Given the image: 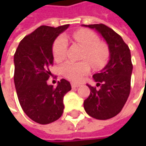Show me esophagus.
Masks as SVG:
<instances>
[{
    "mask_svg": "<svg viewBox=\"0 0 146 146\" xmlns=\"http://www.w3.org/2000/svg\"><path fill=\"white\" fill-rule=\"evenodd\" d=\"M81 85V84H78V83H72L71 84V86L73 87V88H78V87H79Z\"/></svg>",
    "mask_w": 146,
    "mask_h": 146,
    "instance_id": "1",
    "label": "esophagus"
}]
</instances>
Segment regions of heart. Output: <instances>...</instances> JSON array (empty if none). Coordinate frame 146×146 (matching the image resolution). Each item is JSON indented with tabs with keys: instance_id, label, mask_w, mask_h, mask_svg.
Here are the masks:
<instances>
[{
	"instance_id": "obj_1",
	"label": "heart",
	"mask_w": 146,
	"mask_h": 146,
	"mask_svg": "<svg viewBox=\"0 0 146 146\" xmlns=\"http://www.w3.org/2000/svg\"><path fill=\"white\" fill-rule=\"evenodd\" d=\"M72 37L77 43L85 49L83 57L89 60L95 68H101L106 64L109 57V49L106 44L99 42V37L93 31L80 29L73 32ZM67 47L68 41L63 36H60L55 40L52 46V54L55 61L61 62L65 58ZM90 69V66L87 61H68L61 67L62 75L73 81L80 79L89 73Z\"/></svg>"
}]
</instances>
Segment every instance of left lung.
<instances>
[{
  "label": "left lung",
  "mask_w": 146,
  "mask_h": 146,
  "mask_svg": "<svg viewBox=\"0 0 146 146\" xmlns=\"http://www.w3.org/2000/svg\"><path fill=\"white\" fill-rule=\"evenodd\" d=\"M83 26L96 29L108 44L110 60L100 73L93 75L96 87L87 84L90 94L84 102L87 114L106 120L122 111L129 96L133 71L130 50L118 34L105 24Z\"/></svg>",
  "instance_id": "left-lung-1"
}]
</instances>
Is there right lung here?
<instances>
[{"mask_svg":"<svg viewBox=\"0 0 146 146\" xmlns=\"http://www.w3.org/2000/svg\"><path fill=\"white\" fill-rule=\"evenodd\" d=\"M69 24L53 28L42 25L25 36L14 54V84L22 109L33 121L48 124L62 115L63 97L71 90L62 78L56 87L47 84L53 65L52 45Z\"/></svg>","mask_w":146,"mask_h":146,"instance_id":"right-lung-1","label":"right lung"}]
</instances>
